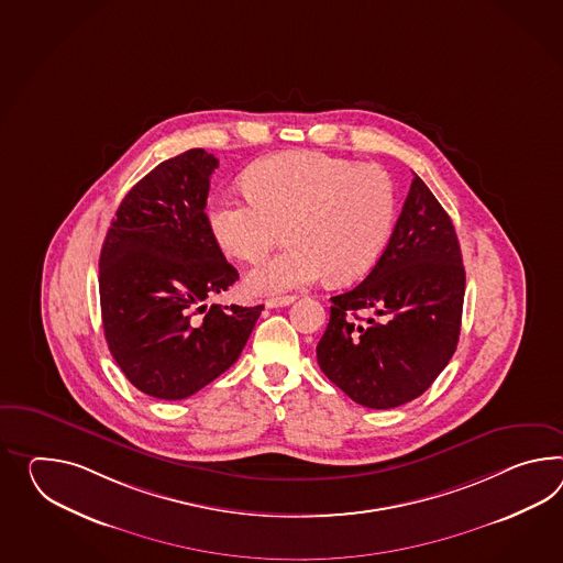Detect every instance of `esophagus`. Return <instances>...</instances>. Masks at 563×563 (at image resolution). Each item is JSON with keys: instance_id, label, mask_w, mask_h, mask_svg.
<instances>
[{"instance_id": "obj_1", "label": "esophagus", "mask_w": 563, "mask_h": 563, "mask_svg": "<svg viewBox=\"0 0 563 563\" xmlns=\"http://www.w3.org/2000/svg\"><path fill=\"white\" fill-rule=\"evenodd\" d=\"M295 301L292 295H283V297H273L268 301L264 302L268 309H275V307H287L290 302Z\"/></svg>"}]
</instances>
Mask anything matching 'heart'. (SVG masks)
Listing matches in <instances>:
<instances>
[{
	"mask_svg": "<svg viewBox=\"0 0 563 563\" xmlns=\"http://www.w3.org/2000/svg\"><path fill=\"white\" fill-rule=\"evenodd\" d=\"M250 197L218 199L209 228L221 250L238 261H264L280 240L288 246L252 271L256 295L313 285L328 273L350 283L380 261L397 218V191L376 165L323 152H283L247 168Z\"/></svg>",
	"mask_w": 563,
	"mask_h": 563,
	"instance_id": "obj_1",
	"label": "heart"
}]
</instances>
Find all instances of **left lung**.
<instances>
[{"mask_svg":"<svg viewBox=\"0 0 563 563\" xmlns=\"http://www.w3.org/2000/svg\"><path fill=\"white\" fill-rule=\"evenodd\" d=\"M464 290L452 220L415 177L380 261L360 285L331 297L319 368L368 409L421 397L455 352Z\"/></svg>","mask_w":563,"mask_h":563,"instance_id":"obj_1","label":"left lung"}]
</instances>
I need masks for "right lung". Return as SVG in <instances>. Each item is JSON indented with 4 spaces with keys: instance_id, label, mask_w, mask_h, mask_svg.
<instances>
[{
    "instance_id": "add662e5",
    "label": "right lung",
    "mask_w": 563,
    "mask_h": 563,
    "mask_svg": "<svg viewBox=\"0 0 563 563\" xmlns=\"http://www.w3.org/2000/svg\"><path fill=\"white\" fill-rule=\"evenodd\" d=\"M203 148L156 166L125 195L99 258L101 321L111 356L144 395L180 400L240 357L262 305H211L238 280L207 218Z\"/></svg>"
}]
</instances>
